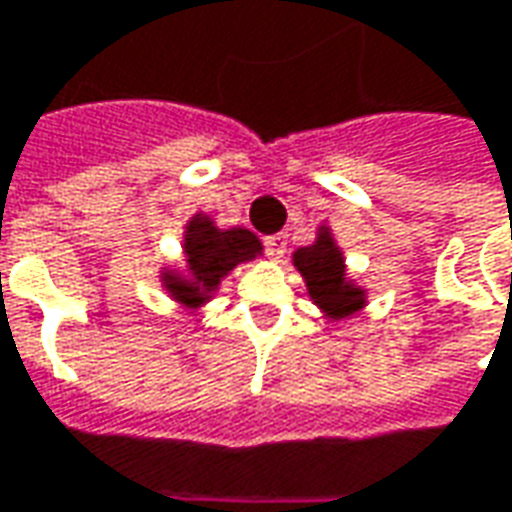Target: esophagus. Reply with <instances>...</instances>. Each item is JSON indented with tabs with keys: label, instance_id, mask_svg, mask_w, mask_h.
<instances>
[{
	"label": "esophagus",
	"instance_id": "obj_1",
	"mask_svg": "<svg viewBox=\"0 0 512 512\" xmlns=\"http://www.w3.org/2000/svg\"><path fill=\"white\" fill-rule=\"evenodd\" d=\"M285 249H288V238L282 235V232H277V235H268L266 238V252L274 260H280L282 255H285Z\"/></svg>",
	"mask_w": 512,
	"mask_h": 512
}]
</instances>
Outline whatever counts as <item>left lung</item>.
<instances>
[{
    "instance_id": "left-lung-1",
    "label": "left lung",
    "mask_w": 512,
    "mask_h": 512,
    "mask_svg": "<svg viewBox=\"0 0 512 512\" xmlns=\"http://www.w3.org/2000/svg\"><path fill=\"white\" fill-rule=\"evenodd\" d=\"M293 263L302 271L313 302L332 318L352 316L363 307V291L352 288L343 277V257L327 230L318 232L316 244L299 249L293 255Z\"/></svg>"
}]
</instances>
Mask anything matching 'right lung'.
Listing matches in <instances>:
<instances>
[{
  "label": "right lung",
  "instance_id": "add662e5",
  "mask_svg": "<svg viewBox=\"0 0 512 512\" xmlns=\"http://www.w3.org/2000/svg\"><path fill=\"white\" fill-rule=\"evenodd\" d=\"M257 252H260V241L249 230H241V227L216 230L213 221L196 216L185 230V255H188V266L194 271V282L169 274L166 288L182 305H202L207 293L219 285L224 274H230L238 263L252 260Z\"/></svg>",
  "mask_w": 512,
  "mask_h": 512
}]
</instances>
